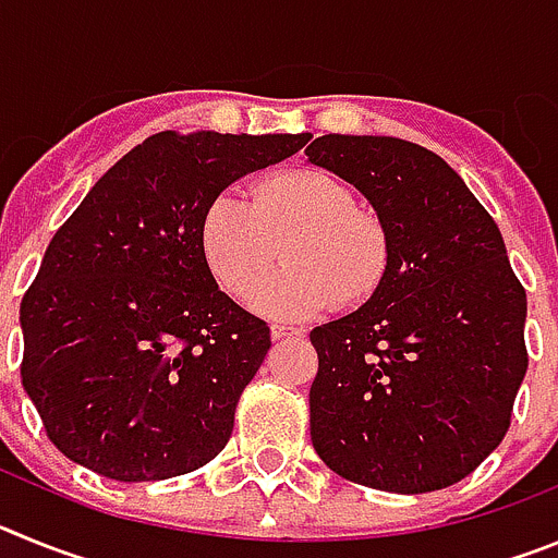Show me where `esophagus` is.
<instances>
[{"mask_svg": "<svg viewBox=\"0 0 558 558\" xmlns=\"http://www.w3.org/2000/svg\"><path fill=\"white\" fill-rule=\"evenodd\" d=\"M302 329H293V327H274L270 329V338L274 340H290V338H302Z\"/></svg>", "mask_w": 558, "mask_h": 558, "instance_id": "34e87169", "label": "esophagus"}]
</instances>
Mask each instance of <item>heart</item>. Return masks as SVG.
Listing matches in <instances>:
<instances>
[{"label": "heart", "mask_w": 558, "mask_h": 558, "mask_svg": "<svg viewBox=\"0 0 558 558\" xmlns=\"http://www.w3.org/2000/svg\"><path fill=\"white\" fill-rule=\"evenodd\" d=\"M279 245L290 268L256 295V310L282 322L313 318L335 302H366L391 256L386 229L357 211L347 184L322 170L276 172L251 186L248 201L223 192L201 220L206 268L236 302L259 290Z\"/></svg>", "instance_id": "obj_1"}]
</instances>
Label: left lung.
Here are the masks:
<instances>
[{"label": "left lung", "mask_w": 558, "mask_h": 558, "mask_svg": "<svg viewBox=\"0 0 558 558\" xmlns=\"http://www.w3.org/2000/svg\"><path fill=\"white\" fill-rule=\"evenodd\" d=\"M304 156L372 204L391 248L377 293L310 332L315 452L368 489H447L500 445L529 368V304L500 229L413 142L327 133Z\"/></svg>", "instance_id": "left-lung-1"}]
</instances>
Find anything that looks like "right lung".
<instances>
[{"label": "right lung", "instance_id": "add662e5", "mask_svg": "<svg viewBox=\"0 0 558 558\" xmlns=\"http://www.w3.org/2000/svg\"><path fill=\"white\" fill-rule=\"evenodd\" d=\"M307 133H156L125 153L56 231L22 299V386L49 441L122 483L218 456L270 349L201 254V220L236 179Z\"/></svg>", "mask_w": 558, "mask_h": 558}]
</instances>
